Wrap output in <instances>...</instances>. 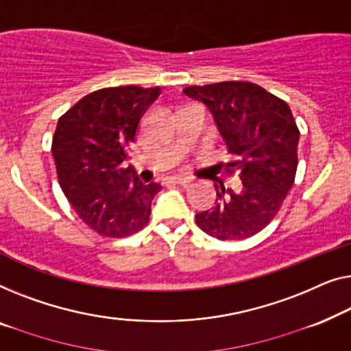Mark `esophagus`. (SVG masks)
I'll use <instances>...</instances> for the list:
<instances>
[{
	"label": "esophagus",
	"instance_id": "esophagus-1",
	"mask_svg": "<svg viewBox=\"0 0 351 351\" xmlns=\"http://www.w3.org/2000/svg\"><path fill=\"white\" fill-rule=\"evenodd\" d=\"M167 182H170V184H187L189 180H187V178H181V176H170V178H167Z\"/></svg>",
	"mask_w": 351,
	"mask_h": 351
}]
</instances>
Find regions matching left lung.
Returning <instances> with one entry per match:
<instances>
[{
    "label": "left lung",
    "mask_w": 351,
    "mask_h": 351,
    "mask_svg": "<svg viewBox=\"0 0 351 351\" xmlns=\"http://www.w3.org/2000/svg\"><path fill=\"white\" fill-rule=\"evenodd\" d=\"M189 98L208 108L232 162L240 189L215 184L213 208L195 215L205 234L218 240H243L258 234L278 213L298 170L299 128L288 103L258 84L227 81L191 86Z\"/></svg>",
    "instance_id": "1"
}]
</instances>
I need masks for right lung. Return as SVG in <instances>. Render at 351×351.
I'll return each instance as SVG.
<instances>
[{"mask_svg":"<svg viewBox=\"0 0 351 351\" xmlns=\"http://www.w3.org/2000/svg\"><path fill=\"white\" fill-rule=\"evenodd\" d=\"M159 95L160 87L100 88L58 119L52 140L58 182L79 218L97 234L121 239L149 221L151 202L162 186L141 182L124 160L143 114Z\"/></svg>","mask_w":351,"mask_h":351,"instance_id":"add662e5","label":"right lung"}]
</instances>
